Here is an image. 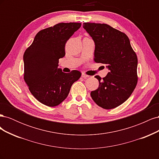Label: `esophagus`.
<instances>
[{
	"mask_svg": "<svg viewBox=\"0 0 159 159\" xmlns=\"http://www.w3.org/2000/svg\"><path fill=\"white\" fill-rule=\"evenodd\" d=\"M81 77H82V78H84V79H86V78H88L89 75H87V74H85V73H82V74H81Z\"/></svg>",
	"mask_w": 159,
	"mask_h": 159,
	"instance_id": "34e87169",
	"label": "esophagus"
}]
</instances>
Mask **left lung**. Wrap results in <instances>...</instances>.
Here are the masks:
<instances>
[{
	"mask_svg": "<svg viewBox=\"0 0 159 159\" xmlns=\"http://www.w3.org/2000/svg\"><path fill=\"white\" fill-rule=\"evenodd\" d=\"M83 27L95 44L94 61L107 65V75L99 80L98 88L91 97L99 107L111 109L121 105L131 96L137 81V56L128 36L106 24L84 22Z\"/></svg>",
	"mask_w": 159,
	"mask_h": 159,
	"instance_id": "1",
	"label": "left lung"
}]
</instances>
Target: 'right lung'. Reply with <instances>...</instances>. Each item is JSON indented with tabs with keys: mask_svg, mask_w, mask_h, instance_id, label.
Masks as SVG:
<instances>
[{
	"mask_svg": "<svg viewBox=\"0 0 159 159\" xmlns=\"http://www.w3.org/2000/svg\"><path fill=\"white\" fill-rule=\"evenodd\" d=\"M81 25L61 22L39 31L24 54V80L34 97L47 106L60 104L81 77L80 71L66 74L57 68L66 43Z\"/></svg>",
	"mask_w": 159,
	"mask_h": 159,
	"instance_id": "right-lung-1",
	"label": "right lung"
}]
</instances>
